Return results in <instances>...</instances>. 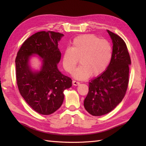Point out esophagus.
<instances>
[{
	"label": "esophagus",
	"instance_id": "1",
	"mask_svg": "<svg viewBox=\"0 0 146 146\" xmlns=\"http://www.w3.org/2000/svg\"><path fill=\"white\" fill-rule=\"evenodd\" d=\"M79 84H80V82H76V81H75V80H73V85L77 86V85H78Z\"/></svg>",
	"mask_w": 146,
	"mask_h": 146
}]
</instances>
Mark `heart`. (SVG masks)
<instances>
[{
  "label": "heart",
  "instance_id": "heart-1",
  "mask_svg": "<svg viewBox=\"0 0 146 146\" xmlns=\"http://www.w3.org/2000/svg\"><path fill=\"white\" fill-rule=\"evenodd\" d=\"M112 56V46L108 40L94 35H84L74 39L71 48L64 51L62 63L64 70L71 73L80 60L81 65L74 71L73 76L76 79L85 80L104 73Z\"/></svg>",
  "mask_w": 146,
  "mask_h": 146
}]
</instances>
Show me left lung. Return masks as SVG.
<instances>
[{"label": "left lung", "mask_w": 146, "mask_h": 146, "mask_svg": "<svg viewBox=\"0 0 146 146\" xmlns=\"http://www.w3.org/2000/svg\"><path fill=\"white\" fill-rule=\"evenodd\" d=\"M113 42V56L109 66L100 76L89 83L85 108L94 116L109 113L122 102L129 84L131 58L125 41L110 31Z\"/></svg>", "instance_id": "obj_1"}]
</instances>
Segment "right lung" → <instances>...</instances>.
Segmentation results:
<instances>
[{
	"label": "right lung",
	"mask_w": 146,
	"mask_h": 146,
	"mask_svg": "<svg viewBox=\"0 0 146 146\" xmlns=\"http://www.w3.org/2000/svg\"><path fill=\"white\" fill-rule=\"evenodd\" d=\"M64 35L53 31H40L22 44L15 58V75L19 91L34 110L42 115L54 113L64 100L63 92L71 86L72 80L58 70L61 59L58 42ZM33 54L43 59L39 72L33 73L28 64Z\"/></svg>",
	"instance_id": "1"
}]
</instances>
